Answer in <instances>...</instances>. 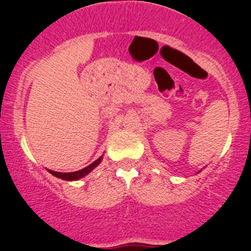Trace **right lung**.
<instances>
[{
	"instance_id": "obj_1",
	"label": "right lung",
	"mask_w": 251,
	"mask_h": 251,
	"mask_svg": "<svg viewBox=\"0 0 251 251\" xmlns=\"http://www.w3.org/2000/svg\"><path fill=\"white\" fill-rule=\"evenodd\" d=\"M100 160H102V158H98L97 160L93 161V163L91 164V165H88L87 168L82 169V170L75 171V173H55V171H52V170H50V173L52 174L53 176L58 177V178L65 179V181H75V179H78L81 178V177L86 176V175L90 173L91 170H93V169L100 163Z\"/></svg>"
}]
</instances>
